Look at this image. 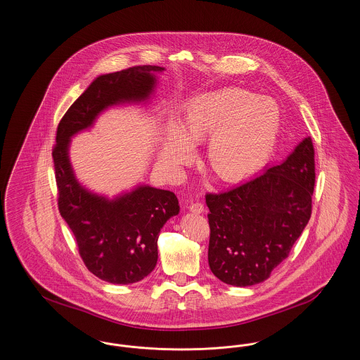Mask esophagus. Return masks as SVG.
Segmentation results:
<instances>
[{"instance_id": "esophagus-1", "label": "esophagus", "mask_w": 360, "mask_h": 360, "mask_svg": "<svg viewBox=\"0 0 360 360\" xmlns=\"http://www.w3.org/2000/svg\"><path fill=\"white\" fill-rule=\"evenodd\" d=\"M188 210H190L191 213L200 214V213H202V212H204V205H202L201 202H193V204H190V205H188Z\"/></svg>"}]
</instances>
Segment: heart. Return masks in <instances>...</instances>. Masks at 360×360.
Masks as SVG:
<instances>
[{"mask_svg": "<svg viewBox=\"0 0 360 360\" xmlns=\"http://www.w3.org/2000/svg\"><path fill=\"white\" fill-rule=\"evenodd\" d=\"M282 113L273 98L239 87H225L190 100L179 124L165 131L160 159L179 167L193 156L191 143L207 137L206 163L219 181L241 184L260 172L274 155Z\"/></svg>", "mask_w": 360, "mask_h": 360, "instance_id": "1", "label": "heart"}]
</instances>
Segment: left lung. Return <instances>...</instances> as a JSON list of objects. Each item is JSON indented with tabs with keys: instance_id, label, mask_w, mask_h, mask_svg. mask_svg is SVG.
<instances>
[{
	"instance_id": "1",
	"label": "left lung",
	"mask_w": 360,
	"mask_h": 360,
	"mask_svg": "<svg viewBox=\"0 0 360 360\" xmlns=\"http://www.w3.org/2000/svg\"><path fill=\"white\" fill-rule=\"evenodd\" d=\"M314 178V148L307 136L263 174L228 191L206 194L212 273L239 288L266 281L308 224Z\"/></svg>"
}]
</instances>
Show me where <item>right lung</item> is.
I'll list each match as a JSON object with an SVG mask.
<instances>
[{"mask_svg": "<svg viewBox=\"0 0 360 360\" xmlns=\"http://www.w3.org/2000/svg\"><path fill=\"white\" fill-rule=\"evenodd\" d=\"M163 71L159 66H136L97 77L70 106L56 131L52 159L60 216L74 233L87 270L116 285L135 283L154 270L159 232L179 213L178 198L172 191L148 185L113 198L93 193L72 170L71 137L91 128L108 108L148 103Z\"/></svg>", "mask_w": 360, "mask_h": 360, "instance_id": "right-lung-1", "label": "right lung"}]
</instances>
